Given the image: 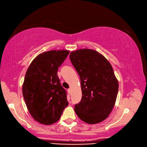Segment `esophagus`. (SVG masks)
<instances>
[{
    "label": "esophagus",
    "mask_w": 147,
    "mask_h": 147,
    "mask_svg": "<svg viewBox=\"0 0 147 147\" xmlns=\"http://www.w3.org/2000/svg\"><path fill=\"white\" fill-rule=\"evenodd\" d=\"M68 92H69V93H70V92H71V88H69V90H68Z\"/></svg>",
    "instance_id": "1"
}]
</instances>
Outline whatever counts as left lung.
I'll list each match as a JSON object with an SVG mask.
<instances>
[{
    "label": "left lung",
    "instance_id": "8db88e82",
    "mask_svg": "<svg viewBox=\"0 0 147 147\" xmlns=\"http://www.w3.org/2000/svg\"><path fill=\"white\" fill-rule=\"evenodd\" d=\"M70 59L80 78L82 97L75 105L78 118L88 124L103 121L116 102L118 82L112 65L100 53L91 49L72 51Z\"/></svg>",
    "mask_w": 147,
    "mask_h": 147
}]
</instances>
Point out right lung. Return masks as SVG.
<instances>
[{
  "label": "right lung",
  "mask_w": 147,
  "mask_h": 147,
  "mask_svg": "<svg viewBox=\"0 0 147 147\" xmlns=\"http://www.w3.org/2000/svg\"><path fill=\"white\" fill-rule=\"evenodd\" d=\"M69 53L65 50L42 53L26 71L23 84L24 99L31 116L42 124L57 122L69 104L57 74Z\"/></svg>",
  "instance_id": "obj_1"
}]
</instances>
